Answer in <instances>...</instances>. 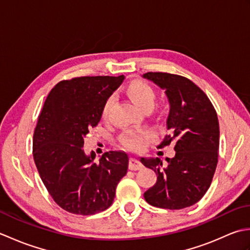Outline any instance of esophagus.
Wrapping results in <instances>:
<instances>
[{"instance_id":"esophagus-1","label":"esophagus","mask_w":250,"mask_h":250,"mask_svg":"<svg viewBox=\"0 0 250 250\" xmlns=\"http://www.w3.org/2000/svg\"><path fill=\"white\" fill-rule=\"evenodd\" d=\"M129 168L132 169V171H136V169H141L143 168V164L140 161V159L137 158H131L129 161Z\"/></svg>"}]
</instances>
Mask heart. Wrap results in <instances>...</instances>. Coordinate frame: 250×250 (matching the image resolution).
<instances>
[{
	"instance_id": "b5f03b06",
	"label": "heart",
	"mask_w": 250,
	"mask_h": 250,
	"mask_svg": "<svg viewBox=\"0 0 250 250\" xmlns=\"http://www.w3.org/2000/svg\"><path fill=\"white\" fill-rule=\"evenodd\" d=\"M126 92L130 95L132 101L141 108L151 107L155 103L157 93L151 84L144 81H133L129 83ZM115 101L114 95H110L105 101L102 108V117L106 119L108 117L111 105ZM156 137V134L151 130H125L119 137L120 144L130 150H142L147 146L148 143Z\"/></svg>"
}]
</instances>
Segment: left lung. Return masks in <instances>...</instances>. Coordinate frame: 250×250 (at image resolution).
I'll return each instance as SVG.
<instances>
[{"mask_svg":"<svg viewBox=\"0 0 250 250\" xmlns=\"http://www.w3.org/2000/svg\"><path fill=\"white\" fill-rule=\"evenodd\" d=\"M166 90L169 103L167 134L158 147L174 145L175 156L141 158L157 174V183L144 193L147 203L182 209L199 202L208 190L218 162L219 122L207 95L190 79L174 74L142 75Z\"/></svg>","mask_w":250,"mask_h":250,"instance_id":"8db88e82","label":"left lung"}]
</instances>
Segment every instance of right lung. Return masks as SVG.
<instances>
[{"instance_id":"obj_1","label":"right lung","mask_w":250,"mask_h":250,"mask_svg":"<svg viewBox=\"0 0 250 250\" xmlns=\"http://www.w3.org/2000/svg\"><path fill=\"white\" fill-rule=\"evenodd\" d=\"M125 76H84L51 89L33 135V158L51 198L75 215H93L113 204L116 187L128 172L125 151H108L94 161L83 139L97 126L105 101Z\"/></svg>"}]
</instances>
